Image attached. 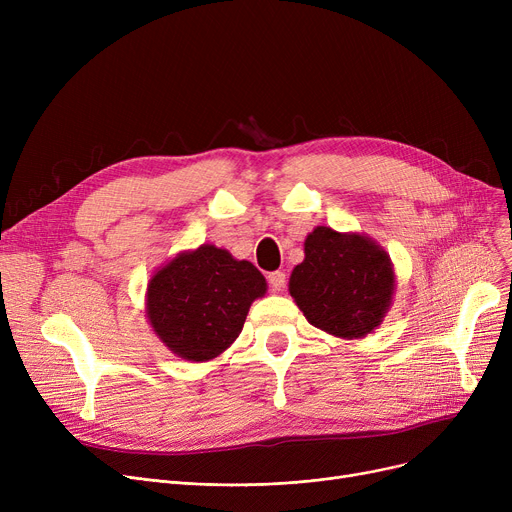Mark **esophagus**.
<instances>
[{"label":"esophagus","instance_id":"obj_1","mask_svg":"<svg viewBox=\"0 0 512 512\" xmlns=\"http://www.w3.org/2000/svg\"><path fill=\"white\" fill-rule=\"evenodd\" d=\"M267 282H270L274 292H280L286 286V274L284 272H272L270 276H267Z\"/></svg>","mask_w":512,"mask_h":512}]
</instances>
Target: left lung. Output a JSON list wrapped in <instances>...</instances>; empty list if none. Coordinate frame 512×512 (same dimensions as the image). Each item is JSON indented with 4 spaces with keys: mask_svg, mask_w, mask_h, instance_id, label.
Returning <instances> with one entry per match:
<instances>
[{
    "mask_svg": "<svg viewBox=\"0 0 512 512\" xmlns=\"http://www.w3.org/2000/svg\"><path fill=\"white\" fill-rule=\"evenodd\" d=\"M396 274L390 255L359 232L317 226L305 238V259L288 282L290 297L311 326L336 338H365L392 307Z\"/></svg>",
    "mask_w": 512,
    "mask_h": 512,
    "instance_id": "left-lung-1",
    "label": "left lung"
}]
</instances>
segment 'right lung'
Masks as SVG:
<instances>
[{
  "mask_svg": "<svg viewBox=\"0 0 512 512\" xmlns=\"http://www.w3.org/2000/svg\"><path fill=\"white\" fill-rule=\"evenodd\" d=\"M267 282L247 259L201 245L182 251L151 276L145 313L153 334L176 357L205 363L238 338Z\"/></svg>",
  "mask_w": 512,
  "mask_h": 512,
  "instance_id": "add662e5",
  "label": "right lung"
}]
</instances>
